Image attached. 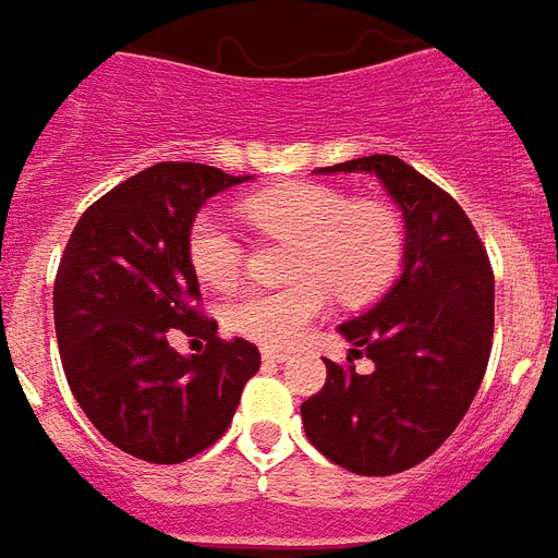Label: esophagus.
<instances>
[{"label": "esophagus", "instance_id": "esophagus-1", "mask_svg": "<svg viewBox=\"0 0 558 558\" xmlns=\"http://www.w3.org/2000/svg\"><path fill=\"white\" fill-rule=\"evenodd\" d=\"M262 356L267 360V363H288L291 360V353L288 351H276V348H264Z\"/></svg>", "mask_w": 558, "mask_h": 558}]
</instances>
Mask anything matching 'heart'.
I'll list each match as a JSON object with an SVG mask.
<instances>
[{
    "instance_id": "b5f03b06",
    "label": "heart",
    "mask_w": 558,
    "mask_h": 558,
    "mask_svg": "<svg viewBox=\"0 0 558 558\" xmlns=\"http://www.w3.org/2000/svg\"><path fill=\"white\" fill-rule=\"evenodd\" d=\"M252 229L291 238L282 288H255L226 308L229 327L270 348H291L332 306H360L384 291L401 262V222L396 210L374 198L344 202L320 184H279L240 202ZM186 252L195 276L210 288H231L243 270V246L229 222L205 210L193 219Z\"/></svg>"
}]
</instances>
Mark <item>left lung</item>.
Segmentation results:
<instances>
[{
  "mask_svg": "<svg viewBox=\"0 0 558 558\" xmlns=\"http://www.w3.org/2000/svg\"><path fill=\"white\" fill-rule=\"evenodd\" d=\"M380 181L404 219L401 276L339 332L360 374L327 363V384L303 401L308 442L356 475L404 473L449 440L485 377L494 341V270L461 205L389 154L318 169Z\"/></svg>",
  "mask_w": 558,
  "mask_h": 558,
  "instance_id": "1",
  "label": "left lung"
}]
</instances>
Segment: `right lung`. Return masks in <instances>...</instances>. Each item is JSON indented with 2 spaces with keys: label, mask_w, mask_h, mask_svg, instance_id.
Segmentation results:
<instances>
[{
  "label": "right lung",
  "mask_w": 558,
  "mask_h": 558,
  "mask_svg": "<svg viewBox=\"0 0 558 558\" xmlns=\"http://www.w3.org/2000/svg\"><path fill=\"white\" fill-rule=\"evenodd\" d=\"M252 181L202 162H157L85 210L52 284L62 368L104 437L148 463H181L226 434L262 365L246 339L222 341L202 318L186 238L210 195ZM202 335L205 354L168 344Z\"/></svg>",
  "instance_id": "right-lung-1"
}]
</instances>
